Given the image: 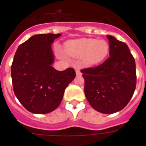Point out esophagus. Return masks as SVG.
Masks as SVG:
<instances>
[{
    "label": "esophagus",
    "mask_w": 146,
    "mask_h": 146,
    "mask_svg": "<svg viewBox=\"0 0 146 146\" xmlns=\"http://www.w3.org/2000/svg\"><path fill=\"white\" fill-rule=\"evenodd\" d=\"M76 75H81L80 69L79 68V67H76Z\"/></svg>",
    "instance_id": "1"
}]
</instances>
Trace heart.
<instances>
[{
    "label": "heart",
    "mask_w": 146,
    "mask_h": 146,
    "mask_svg": "<svg viewBox=\"0 0 146 146\" xmlns=\"http://www.w3.org/2000/svg\"><path fill=\"white\" fill-rule=\"evenodd\" d=\"M66 50L73 57H83L87 65H95L105 59L108 54L109 44L104 40L80 38L67 42Z\"/></svg>",
    "instance_id": "1"
}]
</instances>
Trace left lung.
Masks as SVG:
<instances>
[{
  "label": "left lung",
  "instance_id": "obj_1",
  "mask_svg": "<svg viewBox=\"0 0 146 146\" xmlns=\"http://www.w3.org/2000/svg\"><path fill=\"white\" fill-rule=\"evenodd\" d=\"M110 57L94 67L81 70L86 99L95 110L113 113L122 110L133 97L136 86L135 59L126 43L108 35Z\"/></svg>",
  "mask_w": 146,
  "mask_h": 146
}]
</instances>
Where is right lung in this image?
Masks as SVG:
<instances>
[{
	"label": "right lung",
	"mask_w": 146,
	"mask_h": 146,
	"mask_svg": "<svg viewBox=\"0 0 146 146\" xmlns=\"http://www.w3.org/2000/svg\"><path fill=\"white\" fill-rule=\"evenodd\" d=\"M60 34L33 35L18 47L11 65L13 92L32 113L51 112L60 104L64 91L76 76L75 70H55L51 44Z\"/></svg>",
	"instance_id": "add662e5"
}]
</instances>
